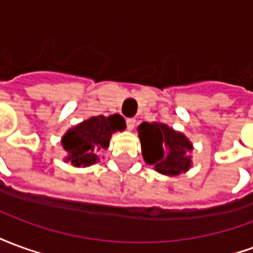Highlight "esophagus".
I'll return each mask as SVG.
<instances>
[{
	"instance_id": "1",
	"label": "esophagus",
	"mask_w": 253,
	"mask_h": 253,
	"mask_svg": "<svg viewBox=\"0 0 253 253\" xmlns=\"http://www.w3.org/2000/svg\"><path fill=\"white\" fill-rule=\"evenodd\" d=\"M126 123H127V128H128V130H134V127H135V123H137V122H135V119H127Z\"/></svg>"
}]
</instances>
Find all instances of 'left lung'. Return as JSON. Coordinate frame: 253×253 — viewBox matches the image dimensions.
Listing matches in <instances>:
<instances>
[{
    "mask_svg": "<svg viewBox=\"0 0 253 253\" xmlns=\"http://www.w3.org/2000/svg\"><path fill=\"white\" fill-rule=\"evenodd\" d=\"M143 160L167 176L180 175L191 167L192 143L188 138L160 122H143L138 126Z\"/></svg>",
    "mask_w": 253,
    "mask_h": 253,
    "instance_id": "left-lung-1",
    "label": "left lung"
}]
</instances>
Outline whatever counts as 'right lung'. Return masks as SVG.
<instances>
[{"label":"right lung","mask_w":253,"mask_h":253,"mask_svg":"<svg viewBox=\"0 0 253 253\" xmlns=\"http://www.w3.org/2000/svg\"><path fill=\"white\" fill-rule=\"evenodd\" d=\"M126 128L121 115L92 116L77 126L69 128L62 137V146L67 152L66 163L74 167H89L99 161L97 152L110 146V139L116 131Z\"/></svg>","instance_id":"right-lung-1"}]
</instances>
